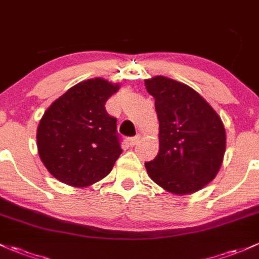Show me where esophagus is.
Here are the masks:
<instances>
[{"label": "esophagus", "mask_w": 259, "mask_h": 259, "mask_svg": "<svg viewBox=\"0 0 259 259\" xmlns=\"http://www.w3.org/2000/svg\"><path fill=\"white\" fill-rule=\"evenodd\" d=\"M140 140H141V137H140V136H136V137H132V138H130V141H128V144H130L131 147L136 146V144H137L138 142H140Z\"/></svg>", "instance_id": "34e87169"}]
</instances>
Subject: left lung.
I'll list each match as a JSON object with an SVG mask.
<instances>
[{
	"instance_id": "left-lung-1",
	"label": "left lung",
	"mask_w": 259,
	"mask_h": 259,
	"mask_svg": "<svg viewBox=\"0 0 259 259\" xmlns=\"http://www.w3.org/2000/svg\"><path fill=\"white\" fill-rule=\"evenodd\" d=\"M159 121V152L144 163L149 178L168 193L188 195L219 173L226 131L210 104L190 86L154 76L144 80Z\"/></svg>"
}]
</instances>
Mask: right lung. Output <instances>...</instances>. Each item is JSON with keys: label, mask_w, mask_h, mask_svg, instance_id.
<instances>
[{"label": "right lung", "mask_w": 259, "mask_h": 259, "mask_svg": "<svg viewBox=\"0 0 259 259\" xmlns=\"http://www.w3.org/2000/svg\"><path fill=\"white\" fill-rule=\"evenodd\" d=\"M119 84L101 77L69 89L47 108L37 130L40 160L55 179L74 188L93 185L110 174L122 153L117 119L106 101Z\"/></svg>", "instance_id": "right-lung-1"}]
</instances>
